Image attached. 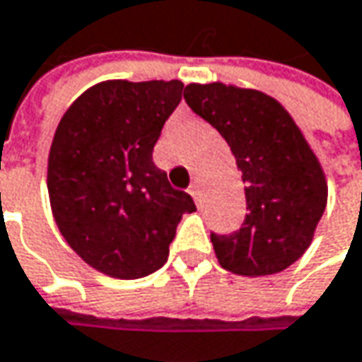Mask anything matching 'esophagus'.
<instances>
[{
  "label": "esophagus",
  "instance_id": "34e87169",
  "mask_svg": "<svg viewBox=\"0 0 362 362\" xmlns=\"http://www.w3.org/2000/svg\"><path fill=\"white\" fill-rule=\"evenodd\" d=\"M189 193H191V197H193L195 202H199V195H202V189H199V183H191Z\"/></svg>",
  "mask_w": 362,
  "mask_h": 362
}]
</instances>
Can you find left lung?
Here are the masks:
<instances>
[{
  "instance_id": "8db88e82",
  "label": "left lung",
  "mask_w": 362,
  "mask_h": 362,
  "mask_svg": "<svg viewBox=\"0 0 362 362\" xmlns=\"http://www.w3.org/2000/svg\"><path fill=\"white\" fill-rule=\"evenodd\" d=\"M183 98L230 146L243 175L246 220L211 234L218 262L234 275H275L301 259L328 202V181L291 114L257 89L189 83Z\"/></svg>"
}]
</instances>
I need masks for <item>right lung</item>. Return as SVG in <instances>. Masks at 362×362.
<instances>
[{"instance_id":"add662e5","label":"right lung","mask_w":362,"mask_h":362,"mask_svg":"<svg viewBox=\"0 0 362 362\" xmlns=\"http://www.w3.org/2000/svg\"><path fill=\"white\" fill-rule=\"evenodd\" d=\"M183 83H95L69 105L48 153V199L69 246L95 271L140 279L163 267L189 193L173 189L153 148Z\"/></svg>"}]
</instances>
